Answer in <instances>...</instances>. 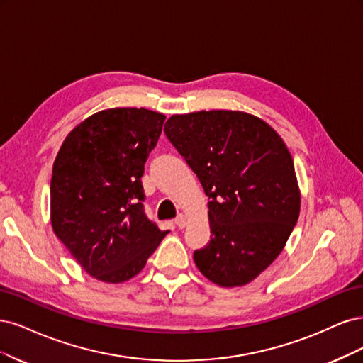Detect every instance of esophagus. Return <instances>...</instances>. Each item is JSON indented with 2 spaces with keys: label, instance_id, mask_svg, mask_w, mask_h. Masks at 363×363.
I'll list each match as a JSON object with an SVG mask.
<instances>
[{
  "label": "esophagus",
  "instance_id": "34e87169",
  "mask_svg": "<svg viewBox=\"0 0 363 363\" xmlns=\"http://www.w3.org/2000/svg\"><path fill=\"white\" fill-rule=\"evenodd\" d=\"M174 225H177L179 229H184L186 226V218L184 214H178V217L174 218Z\"/></svg>",
  "mask_w": 363,
  "mask_h": 363
}]
</instances>
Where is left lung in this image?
I'll return each instance as SVG.
<instances>
[{
    "label": "left lung",
    "instance_id": "1",
    "mask_svg": "<svg viewBox=\"0 0 363 363\" xmlns=\"http://www.w3.org/2000/svg\"><path fill=\"white\" fill-rule=\"evenodd\" d=\"M164 133L208 196L211 240L193 258L211 282L242 286L270 265L294 229L300 190L284 140L230 110L173 114Z\"/></svg>",
    "mask_w": 363,
    "mask_h": 363
}]
</instances>
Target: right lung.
<instances>
[{
  "label": "right lung",
  "instance_id": "1",
  "mask_svg": "<svg viewBox=\"0 0 363 363\" xmlns=\"http://www.w3.org/2000/svg\"><path fill=\"white\" fill-rule=\"evenodd\" d=\"M166 116L110 108L67 134L51 178V225L84 270L121 284L143 270L167 230L146 217L142 177Z\"/></svg>",
  "mask_w": 363,
  "mask_h": 363
}]
</instances>
